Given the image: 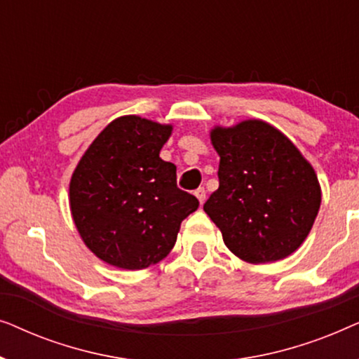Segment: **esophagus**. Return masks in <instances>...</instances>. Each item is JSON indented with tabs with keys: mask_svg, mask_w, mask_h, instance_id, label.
<instances>
[{
	"mask_svg": "<svg viewBox=\"0 0 359 359\" xmlns=\"http://www.w3.org/2000/svg\"><path fill=\"white\" fill-rule=\"evenodd\" d=\"M194 196L199 199V204L203 205L204 201H205V191H204V188H198V189H196V191H194Z\"/></svg>",
	"mask_w": 359,
	"mask_h": 359,
	"instance_id": "obj_1",
	"label": "esophagus"
}]
</instances>
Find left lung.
Listing matches in <instances>:
<instances>
[{
	"label": "left lung",
	"instance_id": "obj_1",
	"mask_svg": "<svg viewBox=\"0 0 359 359\" xmlns=\"http://www.w3.org/2000/svg\"><path fill=\"white\" fill-rule=\"evenodd\" d=\"M210 142L220 156L219 189L205 201L204 212L227 248L252 264L292 255L322 203L312 165L281 130L259 119L215 126Z\"/></svg>",
	"mask_w": 359,
	"mask_h": 359
}]
</instances>
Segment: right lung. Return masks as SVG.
Wrapping results in <instances>:
<instances>
[{
	"label": "right lung",
	"instance_id": "1",
	"mask_svg": "<svg viewBox=\"0 0 359 359\" xmlns=\"http://www.w3.org/2000/svg\"><path fill=\"white\" fill-rule=\"evenodd\" d=\"M171 132V124L121 116L73 171V222L86 247L111 266L135 271L161 262L181 222L198 209L199 201L176 186V166L160 158Z\"/></svg>",
	"mask_w": 359,
	"mask_h": 359
}]
</instances>
